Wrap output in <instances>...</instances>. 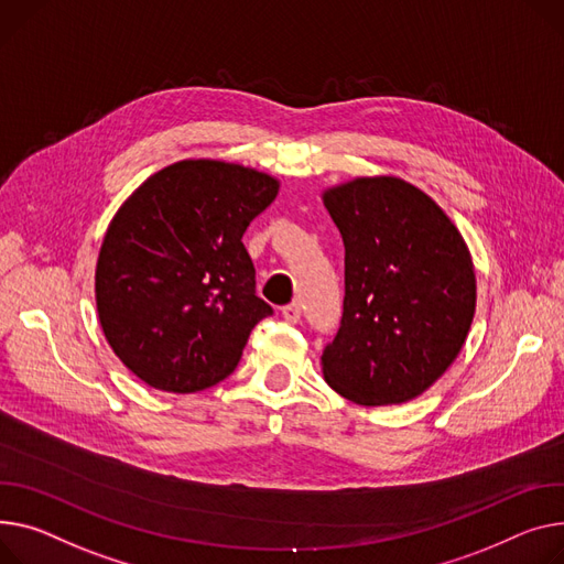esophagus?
Returning a JSON list of instances; mask_svg holds the SVG:
<instances>
[{
	"mask_svg": "<svg viewBox=\"0 0 564 564\" xmlns=\"http://www.w3.org/2000/svg\"><path fill=\"white\" fill-rule=\"evenodd\" d=\"M281 315L285 317V322L296 324L299 319H302V304H299V302H292V304L283 306V308H281Z\"/></svg>",
	"mask_w": 564,
	"mask_h": 564,
	"instance_id": "obj_1",
	"label": "esophagus"
}]
</instances>
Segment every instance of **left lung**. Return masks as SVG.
Segmentation results:
<instances>
[{
  "mask_svg": "<svg viewBox=\"0 0 564 564\" xmlns=\"http://www.w3.org/2000/svg\"><path fill=\"white\" fill-rule=\"evenodd\" d=\"M345 242L343 319L322 351L326 383L360 405L431 388L460 354L476 308L467 245L420 187L356 178L324 193Z\"/></svg>",
  "mask_w": 564,
  "mask_h": 564,
  "instance_id": "1",
  "label": "left lung"
}]
</instances>
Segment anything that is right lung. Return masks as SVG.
<instances>
[{"label":"right lung","instance_id":"1","mask_svg":"<svg viewBox=\"0 0 564 564\" xmlns=\"http://www.w3.org/2000/svg\"><path fill=\"white\" fill-rule=\"evenodd\" d=\"M279 181L221 161L149 176L106 231L95 294L104 335L140 381L199 392L238 367L251 328L274 311L256 294L242 245Z\"/></svg>","mask_w":564,"mask_h":564}]
</instances>
